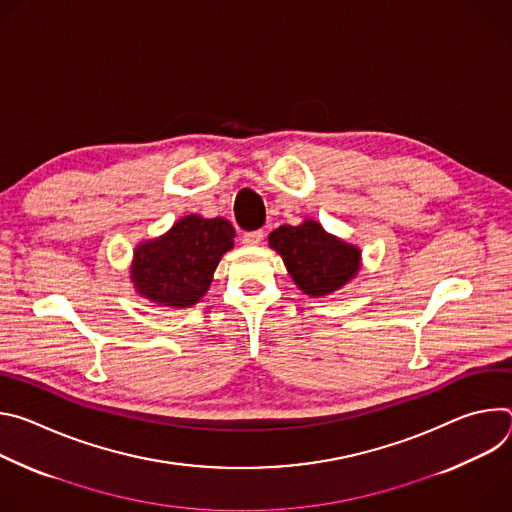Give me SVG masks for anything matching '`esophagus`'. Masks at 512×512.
<instances>
[{"mask_svg":"<svg viewBox=\"0 0 512 512\" xmlns=\"http://www.w3.org/2000/svg\"><path fill=\"white\" fill-rule=\"evenodd\" d=\"M263 231H253V233H245L243 235V243L247 245V247H255V245H259L261 241H263Z\"/></svg>","mask_w":512,"mask_h":512,"instance_id":"1","label":"esophagus"}]
</instances>
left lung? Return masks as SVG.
<instances>
[{
	"mask_svg": "<svg viewBox=\"0 0 512 512\" xmlns=\"http://www.w3.org/2000/svg\"><path fill=\"white\" fill-rule=\"evenodd\" d=\"M267 241L298 289L310 298L332 296L362 267V251L328 233L314 218H304L298 227L283 225Z\"/></svg>",
	"mask_w": 512,
	"mask_h": 512,
	"instance_id": "obj_1",
	"label": "left lung"
}]
</instances>
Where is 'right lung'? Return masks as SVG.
<instances>
[{
	"label": "right lung",
	"instance_id": "1",
	"mask_svg": "<svg viewBox=\"0 0 512 512\" xmlns=\"http://www.w3.org/2000/svg\"><path fill=\"white\" fill-rule=\"evenodd\" d=\"M235 245L227 218L186 214L170 231L137 243L129 279L141 298L162 308H190L208 291L221 257Z\"/></svg>",
	"mask_w": 512,
	"mask_h": 512
}]
</instances>
